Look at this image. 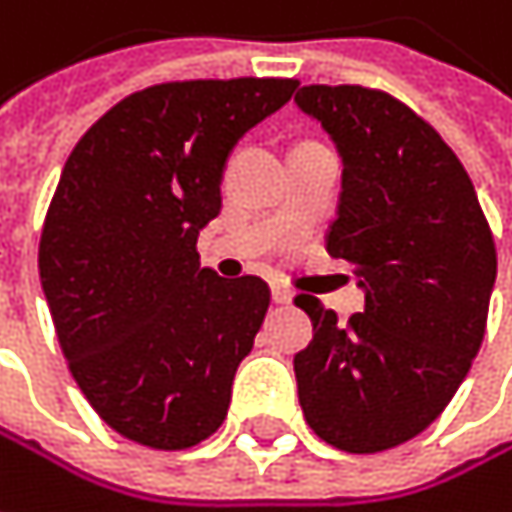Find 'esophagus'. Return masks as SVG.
Masks as SVG:
<instances>
[{"instance_id": "1", "label": "esophagus", "mask_w": 512, "mask_h": 512, "mask_svg": "<svg viewBox=\"0 0 512 512\" xmlns=\"http://www.w3.org/2000/svg\"><path fill=\"white\" fill-rule=\"evenodd\" d=\"M272 302L275 304H290L293 302V290L284 281H272Z\"/></svg>"}]
</instances>
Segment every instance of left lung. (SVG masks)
Returning a JSON list of instances; mask_svg holds the SVG:
<instances>
[{"mask_svg":"<svg viewBox=\"0 0 512 512\" xmlns=\"http://www.w3.org/2000/svg\"><path fill=\"white\" fill-rule=\"evenodd\" d=\"M296 105L343 158L325 249L366 290L346 325L316 296H296L313 322L293 360L299 404L319 440L375 454L422 434L463 384L487 331L495 240L463 163L404 102L310 84Z\"/></svg>","mask_w":512,"mask_h":512,"instance_id":"1","label":"left lung"}]
</instances>
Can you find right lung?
I'll return each instance as SVG.
<instances>
[{"label": "right lung", "mask_w": 512, "mask_h": 512, "mask_svg": "<svg viewBox=\"0 0 512 512\" xmlns=\"http://www.w3.org/2000/svg\"><path fill=\"white\" fill-rule=\"evenodd\" d=\"M296 78L166 81L75 143L40 234V284L75 384L125 440L178 451L225 422L269 287L199 266L237 140Z\"/></svg>", "instance_id": "1"}]
</instances>
